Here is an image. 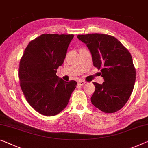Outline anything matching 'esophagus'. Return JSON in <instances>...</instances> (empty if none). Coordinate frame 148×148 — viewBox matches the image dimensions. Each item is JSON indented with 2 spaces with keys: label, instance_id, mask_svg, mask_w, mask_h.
Here are the masks:
<instances>
[{
  "label": "esophagus",
  "instance_id": "34e87169",
  "mask_svg": "<svg viewBox=\"0 0 148 148\" xmlns=\"http://www.w3.org/2000/svg\"><path fill=\"white\" fill-rule=\"evenodd\" d=\"M85 83H86V82L84 81V80H79L78 82V84L79 86H83V85H84V84H85Z\"/></svg>",
  "mask_w": 148,
  "mask_h": 148
}]
</instances>
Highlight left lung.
Segmentation results:
<instances>
[{"instance_id": "obj_1", "label": "left lung", "mask_w": 148, "mask_h": 148, "mask_svg": "<svg viewBox=\"0 0 148 148\" xmlns=\"http://www.w3.org/2000/svg\"><path fill=\"white\" fill-rule=\"evenodd\" d=\"M92 56L93 66L101 69L104 82H93L95 90L91 101L106 113L120 110L132 93L136 69L130 53L115 37L103 34L78 35Z\"/></svg>"}]
</instances>
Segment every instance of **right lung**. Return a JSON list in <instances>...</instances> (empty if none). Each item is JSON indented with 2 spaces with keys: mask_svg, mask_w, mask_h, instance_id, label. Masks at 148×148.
I'll return each instance as SVG.
<instances>
[{
  "mask_svg": "<svg viewBox=\"0 0 148 148\" xmlns=\"http://www.w3.org/2000/svg\"><path fill=\"white\" fill-rule=\"evenodd\" d=\"M74 35L42 34L27 45L20 59L19 79L27 101L39 113L55 116L69 103L77 82L56 75Z\"/></svg>",
  "mask_w": 148,
  "mask_h": 148,
  "instance_id": "add662e5",
  "label": "right lung"
}]
</instances>
